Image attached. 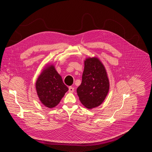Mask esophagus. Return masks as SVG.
I'll use <instances>...</instances> for the list:
<instances>
[{
  "label": "esophagus",
  "mask_w": 152,
  "mask_h": 152,
  "mask_svg": "<svg viewBox=\"0 0 152 152\" xmlns=\"http://www.w3.org/2000/svg\"><path fill=\"white\" fill-rule=\"evenodd\" d=\"M68 91H69V93H72V92H74V88L72 87H69V90H68Z\"/></svg>",
  "instance_id": "esophagus-1"
}]
</instances>
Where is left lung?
<instances>
[{
  "label": "left lung",
  "instance_id": "8db88e82",
  "mask_svg": "<svg viewBox=\"0 0 152 152\" xmlns=\"http://www.w3.org/2000/svg\"><path fill=\"white\" fill-rule=\"evenodd\" d=\"M109 81L107 71L98 58H87L82 82L77 89L80 101L88 109L101 105L107 96Z\"/></svg>",
  "mask_w": 152,
  "mask_h": 152
}]
</instances>
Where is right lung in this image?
I'll return each mask as SVG.
<instances>
[{
  "label": "right lung",
  "instance_id": "1",
  "mask_svg": "<svg viewBox=\"0 0 152 152\" xmlns=\"http://www.w3.org/2000/svg\"><path fill=\"white\" fill-rule=\"evenodd\" d=\"M37 94L46 107L52 108L61 101L68 88L64 84L61 76L53 65L46 67L36 82Z\"/></svg>",
  "mask_w": 152,
  "mask_h": 152
}]
</instances>
